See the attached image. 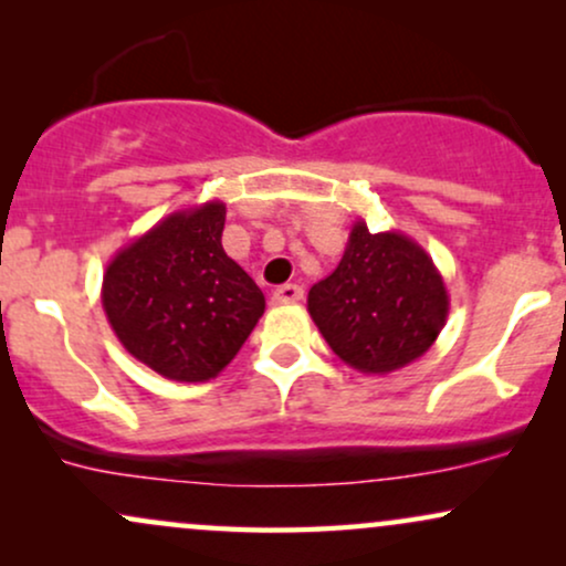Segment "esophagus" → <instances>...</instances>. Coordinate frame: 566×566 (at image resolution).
Segmentation results:
<instances>
[{"label": "esophagus", "mask_w": 566, "mask_h": 566, "mask_svg": "<svg viewBox=\"0 0 566 566\" xmlns=\"http://www.w3.org/2000/svg\"><path fill=\"white\" fill-rule=\"evenodd\" d=\"M303 297V287H297V284H282V287H276L271 292V301L276 305H287V303H297Z\"/></svg>", "instance_id": "obj_1"}]
</instances>
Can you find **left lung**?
<instances>
[{"instance_id": "1", "label": "left lung", "mask_w": 566, "mask_h": 566, "mask_svg": "<svg viewBox=\"0 0 566 566\" xmlns=\"http://www.w3.org/2000/svg\"><path fill=\"white\" fill-rule=\"evenodd\" d=\"M308 314L348 367L386 375L412 365L437 343L450 314L441 271L401 231L350 226L346 252L308 290Z\"/></svg>"}]
</instances>
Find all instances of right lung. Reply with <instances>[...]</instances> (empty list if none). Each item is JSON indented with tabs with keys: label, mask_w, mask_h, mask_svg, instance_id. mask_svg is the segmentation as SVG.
Segmentation results:
<instances>
[{
	"label": "right lung",
	"mask_w": 566,
	"mask_h": 566,
	"mask_svg": "<svg viewBox=\"0 0 566 566\" xmlns=\"http://www.w3.org/2000/svg\"><path fill=\"white\" fill-rule=\"evenodd\" d=\"M223 226V201L186 207L122 247L103 274L114 335L167 380L218 378L265 311L261 287L220 244Z\"/></svg>",
	"instance_id": "obj_1"
}]
</instances>
